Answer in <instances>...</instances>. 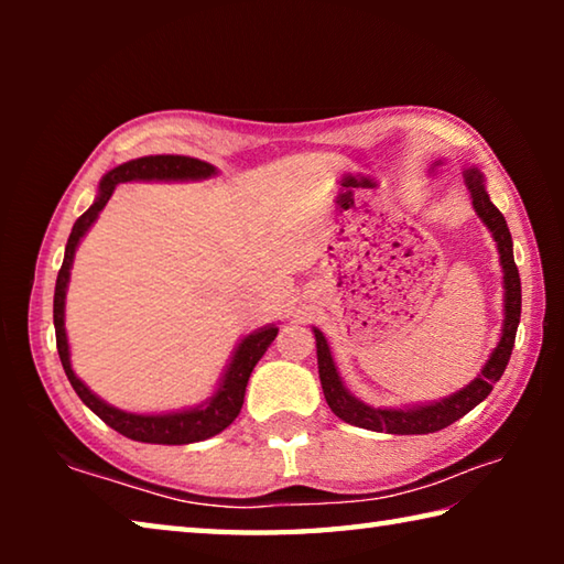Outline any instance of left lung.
<instances>
[{
  "label": "left lung",
  "instance_id": "left-lung-1",
  "mask_svg": "<svg viewBox=\"0 0 564 564\" xmlns=\"http://www.w3.org/2000/svg\"><path fill=\"white\" fill-rule=\"evenodd\" d=\"M441 164L443 161H435L433 171ZM463 178H465L467 191H470L475 214L480 216V221L490 228L500 253L505 318H502V333H500L498 346L492 348L488 362H485L477 378H473L470 383L453 395L433 400V403L405 405V408H373L362 403L360 398L352 395L350 390L343 386L336 362H333L326 336H323L318 328H313V336H316V356H318V376H321L323 395H326V403L330 405L333 413L350 425L366 427V431H373V433H390V435H427V433L443 431V427L453 425L455 420H460L463 415L470 413L477 403H482V400L490 395L492 386L502 378L505 368H508L514 336H518V326H520V311H522V289H520L518 265H514V256H512V236L505 216L498 212V206L490 202L488 188H485L482 171L475 166H467L463 171Z\"/></svg>",
  "mask_w": 564,
  "mask_h": 564
}]
</instances>
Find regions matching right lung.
Wrapping results in <instances>:
<instances>
[{
	"label": "right lung",
	"mask_w": 564,
	"mask_h": 564,
	"mask_svg": "<svg viewBox=\"0 0 564 564\" xmlns=\"http://www.w3.org/2000/svg\"><path fill=\"white\" fill-rule=\"evenodd\" d=\"M218 171L216 166L206 164V161L191 159V156H174V154H159V156H141L131 159L127 164H119L111 169L109 174H104L99 184V194L94 198V204L84 212L69 234L64 251V263L56 275V289H54V330H56V350H59L64 373L69 378L76 395L82 398V403L87 405L91 413H97L104 423L113 431L131 437L139 443H154V445H188L198 441H208V437L218 435L234 423L236 415L241 413L243 395L248 378H251L256 362L279 336V326H263L259 330L248 333V336L238 343L231 360L224 370L218 388L214 390L212 398H206L202 405L184 408V410H171V413H127L109 405L107 400H101L97 393L82 383L76 378L72 360H69V340H66L64 328V305H66V289H69V275L74 253L79 248L82 238L87 236L89 228L97 221L101 208L113 194V188L127 181H202L212 178Z\"/></svg>",
	"instance_id": "1"
}]
</instances>
